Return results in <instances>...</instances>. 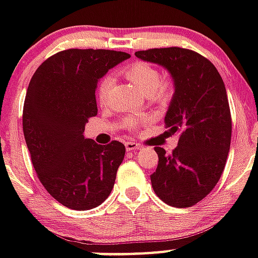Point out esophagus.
<instances>
[{
	"mask_svg": "<svg viewBox=\"0 0 258 258\" xmlns=\"http://www.w3.org/2000/svg\"><path fill=\"white\" fill-rule=\"evenodd\" d=\"M125 150L127 151H137V150H141V145L137 143V142H127L125 143Z\"/></svg>",
	"mask_w": 258,
	"mask_h": 258,
	"instance_id": "esophagus-1",
	"label": "esophagus"
}]
</instances>
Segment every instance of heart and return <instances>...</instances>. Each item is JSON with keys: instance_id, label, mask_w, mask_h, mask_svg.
<instances>
[{"instance_id": "heart-1", "label": "heart", "mask_w": 258, "mask_h": 258, "mask_svg": "<svg viewBox=\"0 0 258 258\" xmlns=\"http://www.w3.org/2000/svg\"><path fill=\"white\" fill-rule=\"evenodd\" d=\"M121 74L133 83L139 91H142L155 103H166L169 101L174 92V84L170 79L161 78L159 71L154 66L146 61H137L124 67ZM113 87V79L111 76H104L97 83L96 99L100 105H105L108 103L109 93ZM127 124L131 128H137L141 124L138 119H128Z\"/></svg>"}]
</instances>
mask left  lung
<instances>
[{
	"instance_id": "obj_1",
	"label": "left lung",
	"mask_w": 258,
	"mask_h": 258,
	"mask_svg": "<svg viewBox=\"0 0 258 258\" xmlns=\"http://www.w3.org/2000/svg\"><path fill=\"white\" fill-rule=\"evenodd\" d=\"M135 56L163 66L174 79L165 123L179 133V141L171 154L155 147L159 161L151 184L170 206L190 208L216 187L228 159L232 115L224 80L212 61L191 49L154 48Z\"/></svg>"
}]
</instances>
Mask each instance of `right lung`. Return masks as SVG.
Returning <instances> with one entry per match:
<instances>
[{
	"label": "right lung",
	"mask_w": 258,
	"mask_h": 258,
	"mask_svg": "<svg viewBox=\"0 0 258 258\" xmlns=\"http://www.w3.org/2000/svg\"><path fill=\"white\" fill-rule=\"evenodd\" d=\"M130 57L109 49H66L38 67L26 91L22 130L38 179L54 200L89 210L108 198L125 147L84 139L97 115L95 89L108 70Z\"/></svg>",
	"instance_id": "add662e5"
}]
</instances>
